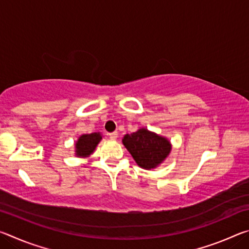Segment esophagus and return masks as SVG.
Listing matches in <instances>:
<instances>
[{"label": "esophagus", "mask_w": 249, "mask_h": 249, "mask_svg": "<svg viewBox=\"0 0 249 249\" xmlns=\"http://www.w3.org/2000/svg\"><path fill=\"white\" fill-rule=\"evenodd\" d=\"M117 136H119V134H117V132H113V133H109L108 134V137L111 138V140H116Z\"/></svg>", "instance_id": "obj_1"}]
</instances>
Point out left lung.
Wrapping results in <instances>:
<instances>
[{
	"mask_svg": "<svg viewBox=\"0 0 249 249\" xmlns=\"http://www.w3.org/2000/svg\"><path fill=\"white\" fill-rule=\"evenodd\" d=\"M122 142L137 165L147 170L158 167L171 150V144L167 138L146 128L126 134Z\"/></svg>",
	"mask_w": 249,
	"mask_h": 249,
	"instance_id": "obj_1",
	"label": "left lung"
}]
</instances>
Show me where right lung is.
Masks as SVG:
<instances>
[{
  "label": "right lung",
  "instance_id": "obj_1",
  "mask_svg": "<svg viewBox=\"0 0 249 249\" xmlns=\"http://www.w3.org/2000/svg\"><path fill=\"white\" fill-rule=\"evenodd\" d=\"M102 140L100 133L83 134L75 142V156L77 157H89L95 150V147Z\"/></svg>",
  "mask_w": 249,
  "mask_h": 249
}]
</instances>
